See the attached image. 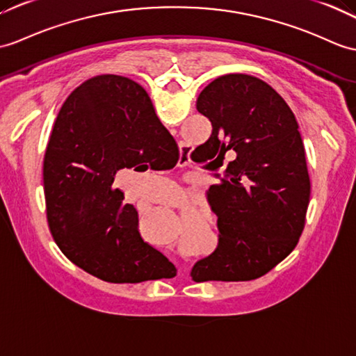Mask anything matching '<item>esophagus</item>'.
<instances>
[{
	"label": "esophagus",
	"instance_id": "34e87169",
	"mask_svg": "<svg viewBox=\"0 0 356 356\" xmlns=\"http://www.w3.org/2000/svg\"><path fill=\"white\" fill-rule=\"evenodd\" d=\"M189 163V153L186 150H181L180 152V158H179V167H184V165Z\"/></svg>",
	"mask_w": 356,
	"mask_h": 356
}]
</instances>
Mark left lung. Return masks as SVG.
I'll use <instances>...</instances> for the list:
<instances>
[{
	"label": "left lung",
	"instance_id": "left-lung-1",
	"mask_svg": "<svg viewBox=\"0 0 356 356\" xmlns=\"http://www.w3.org/2000/svg\"><path fill=\"white\" fill-rule=\"evenodd\" d=\"M197 111L211 121L212 134L191 158L221 175L208 189L218 244L194 264L191 277H261L293 252L305 227L311 185L299 126L284 98L247 74L213 80L198 95Z\"/></svg>",
	"mask_w": 356,
	"mask_h": 356
}]
</instances>
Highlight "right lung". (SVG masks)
I'll return each mask as SVG.
<instances>
[{"label": "right lung", "instance_id": "right-lung-1", "mask_svg": "<svg viewBox=\"0 0 356 356\" xmlns=\"http://www.w3.org/2000/svg\"><path fill=\"white\" fill-rule=\"evenodd\" d=\"M177 161L176 140L136 81L104 74L74 89L44 158L47 220L66 258L113 284L176 276L140 236L138 212L113 180L122 168L170 170Z\"/></svg>", "mask_w": 356, "mask_h": 356}]
</instances>
